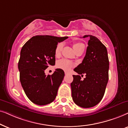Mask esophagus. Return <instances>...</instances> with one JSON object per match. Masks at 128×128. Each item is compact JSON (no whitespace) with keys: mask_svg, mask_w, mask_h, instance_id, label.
Returning <instances> with one entry per match:
<instances>
[{"mask_svg":"<svg viewBox=\"0 0 128 128\" xmlns=\"http://www.w3.org/2000/svg\"><path fill=\"white\" fill-rule=\"evenodd\" d=\"M68 74V73L67 72H65V74H66V75H67V74Z\"/></svg>","mask_w":128,"mask_h":128,"instance_id":"34e87169","label":"esophagus"}]
</instances>
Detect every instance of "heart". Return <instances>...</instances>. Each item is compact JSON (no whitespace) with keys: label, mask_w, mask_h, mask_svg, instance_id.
Here are the masks:
<instances>
[{"label":"heart","mask_w":128,"mask_h":128,"mask_svg":"<svg viewBox=\"0 0 128 128\" xmlns=\"http://www.w3.org/2000/svg\"><path fill=\"white\" fill-rule=\"evenodd\" d=\"M72 47L76 54L80 52H82V51L84 52L85 49L84 44L82 43V42H75V43L73 44ZM62 43L60 42V43H58L57 44V46H56V48L55 49V55L56 57H58L60 55L61 52H62ZM73 66H74V64L72 62L65 59L60 60L57 63V67L58 68L64 70L65 71H69Z\"/></svg>","instance_id":"b5f03b06"}]
</instances>
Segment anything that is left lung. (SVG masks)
I'll use <instances>...</instances> for the list:
<instances>
[{
    "label": "left lung",
    "mask_w": 128,
    "mask_h": 128,
    "mask_svg": "<svg viewBox=\"0 0 128 128\" xmlns=\"http://www.w3.org/2000/svg\"><path fill=\"white\" fill-rule=\"evenodd\" d=\"M90 37L86 56L82 63L74 70L78 74H86L81 80L79 75H73L71 84L72 98L80 107L91 108L98 104L102 99L108 81L109 59L105 46L97 37Z\"/></svg>",
    "instance_id": "obj_1"
}]
</instances>
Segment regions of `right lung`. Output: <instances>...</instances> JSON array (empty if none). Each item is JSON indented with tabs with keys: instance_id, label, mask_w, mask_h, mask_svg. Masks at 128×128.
I'll list each match as a JSON object with an SVG mask.
<instances>
[{
	"instance_id": "1",
	"label": "right lung",
	"mask_w": 128,
	"mask_h": 128,
	"mask_svg": "<svg viewBox=\"0 0 128 128\" xmlns=\"http://www.w3.org/2000/svg\"><path fill=\"white\" fill-rule=\"evenodd\" d=\"M68 37L36 36L22 47L18 63L20 80L28 98L35 104H48L55 100L64 76L62 70L57 68L46 76L45 70L55 65V49L58 42Z\"/></svg>"
}]
</instances>
